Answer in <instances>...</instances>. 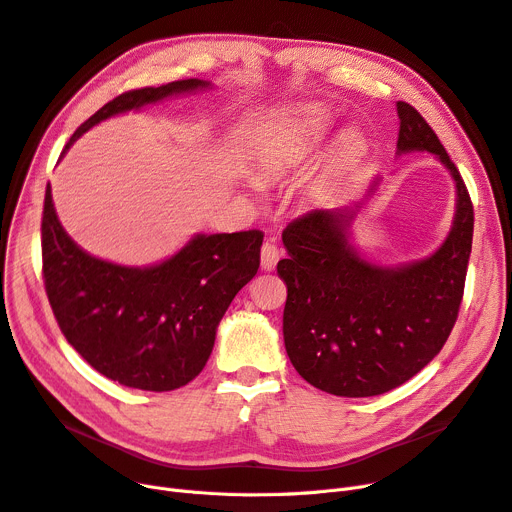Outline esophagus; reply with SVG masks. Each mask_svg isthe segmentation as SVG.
<instances>
[{"label": "esophagus", "mask_w": 512, "mask_h": 512, "mask_svg": "<svg viewBox=\"0 0 512 512\" xmlns=\"http://www.w3.org/2000/svg\"><path fill=\"white\" fill-rule=\"evenodd\" d=\"M278 259H280V249L274 243H263V247H261V269H265V271L276 269Z\"/></svg>", "instance_id": "esophagus-1"}]
</instances>
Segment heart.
<instances>
[{"label": "heart", "instance_id": "obj_1", "mask_svg": "<svg viewBox=\"0 0 512 512\" xmlns=\"http://www.w3.org/2000/svg\"><path fill=\"white\" fill-rule=\"evenodd\" d=\"M331 117L323 109H306L298 115H286L271 123L257 152L259 166L269 175H282L309 162L329 140ZM360 150L354 133H344L335 146V164L344 166Z\"/></svg>", "mask_w": 512, "mask_h": 512}]
</instances>
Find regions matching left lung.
Returning <instances> with one entry per match:
<instances>
[{
    "mask_svg": "<svg viewBox=\"0 0 512 512\" xmlns=\"http://www.w3.org/2000/svg\"><path fill=\"white\" fill-rule=\"evenodd\" d=\"M397 115V154L430 152L455 181V216L442 245L401 265L360 255L352 224L377 195L379 175L352 206L315 210L282 234L288 358L306 383L339 397L381 395L410 381L445 346L463 298L473 238L467 187L424 117L401 100Z\"/></svg>",
    "mask_w": 512,
    "mask_h": 512,
    "instance_id": "obj_1",
    "label": "left lung"
}]
</instances>
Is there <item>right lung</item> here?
<instances>
[{
	"mask_svg": "<svg viewBox=\"0 0 512 512\" xmlns=\"http://www.w3.org/2000/svg\"><path fill=\"white\" fill-rule=\"evenodd\" d=\"M208 88L212 82L189 78L125 92L76 129L61 158L100 121ZM41 232L43 278L61 333L94 370L142 391L179 389L203 370L232 298L257 274L263 243L259 230L197 232L154 265L113 263L72 241L49 185Z\"/></svg>",
	"mask_w": 512,
	"mask_h": 512,
	"instance_id": "1",
	"label": "right lung"
}]
</instances>
